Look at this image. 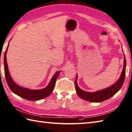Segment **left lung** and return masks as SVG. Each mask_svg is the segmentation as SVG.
I'll list each match as a JSON object with an SVG mask.
<instances>
[{"mask_svg":"<svg viewBox=\"0 0 132 132\" xmlns=\"http://www.w3.org/2000/svg\"><path fill=\"white\" fill-rule=\"evenodd\" d=\"M123 62V70H122L121 75L116 83H115L114 85L107 87V88L101 90L99 91H97L96 92H93V93L85 92L79 88L77 84L78 75H77V78H76L75 81V85L76 91H77L78 96L85 100L94 103L101 102V101L107 100L112 97L121 89L122 85L123 84L125 78L126 62L125 54Z\"/></svg>","mask_w":132,"mask_h":132,"instance_id":"1","label":"left lung"}]
</instances>
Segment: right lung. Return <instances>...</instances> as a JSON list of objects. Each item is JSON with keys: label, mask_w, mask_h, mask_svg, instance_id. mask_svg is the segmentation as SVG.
<instances>
[{"label": "right lung", "mask_w": 132, "mask_h": 132, "mask_svg": "<svg viewBox=\"0 0 132 132\" xmlns=\"http://www.w3.org/2000/svg\"><path fill=\"white\" fill-rule=\"evenodd\" d=\"M9 47V45L6 50L4 53V75H5L6 80L7 84L9 88L14 93L17 94L21 97L24 98L26 100L30 101H37L41 100V99L47 97L50 94L52 93L55 86L56 80L60 74L61 71H58L55 72L51 79L49 84L47 87L45 88L39 90H31L27 88L21 87L18 86L13 81L11 78L10 73H9L7 63L6 59V54L7 52Z\"/></svg>", "instance_id": "right-lung-1"}]
</instances>
